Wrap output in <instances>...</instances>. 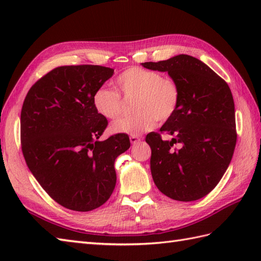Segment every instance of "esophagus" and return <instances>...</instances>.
I'll list each match as a JSON object with an SVG mask.
<instances>
[{
  "label": "esophagus",
  "instance_id": "34e87169",
  "mask_svg": "<svg viewBox=\"0 0 261 261\" xmlns=\"http://www.w3.org/2000/svg\"><path fill=\"white\" fill-rule=\"evenodd\" d=\"M141 141V138L140 137H137V136H131L130 137V142L132 145H137V143H139Z\"/></svg>",
  "mask_w": 261,
  "mask_h": 261
}]
</instances>
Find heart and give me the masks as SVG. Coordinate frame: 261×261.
I'll list each match as a JSON object with an SVG mask.
<instances>
[{
    "label": "heart",
    "mask_w": 261,
    "mask_h": 261,
    "mask_svg": "<svg viewBox=\"0 0 261 261\" xmlns=\"http://www.w3.org/2000/svg\"><path fill=\"white\" fill-rule=\"evenodd\" d=\"M118 90L125 96H135L132 110L136 113L124 116L110 125L112 134L139 136L157 124L169 121L180 102V88L175 80L157 70L130 67L115 80ZM93 107L103 118L113 120L121 114L122 101L115 91L98 87L92 97Z\"/></svg>",
    "instance_id": "heart-1"
}]
</instances>
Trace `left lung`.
Segmentation results:
<instances>
[{
	"instance_id": "left-lung-1",
	"label": "left lung",
	"mask_w": 261,
	"mask_h": 261,
	"mask_svg": "<svg viewBox=\"0 0 261 261\" xmlns=\"http://www.w3.org/2000/svg\"><path fill=\"white\" fill-rule=\"evenodd\" d=\"M142 66L167 71L180 88L178 109L160 127L173 139L163 140L158 132L146 137L152 179L175 201H196L219 184L233 156L237 131L231 90L207 65L188 55ZM175 143L179 149H172Z\"/></svg>"
}]
</instances>
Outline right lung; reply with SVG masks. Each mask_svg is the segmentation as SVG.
I'll return each mask as SVG.
<instances>
[{"instance_id": "add662e5", "label": "right lung", "mask_w": 261, "mask_h": 261, "mask_svg": "<svg viewBox=\"0 0 261 261\" xmlns=\"http://www.w3.org/2000/svg\"><path fill=\"white\" fill-rule=\"evenodd\" d=\"M97 65L62 66L37 81L21 110V147L39 184L62 206L87 212L110 198L115 159L130 148L129 136L99 141L108 120L93 94L113 76Z\"/></svg>"}]
</instances>
